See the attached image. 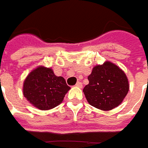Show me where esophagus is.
<instances>
[{"label":"esophagus","instance_id":"34e87169","mask_svg":"<svg viewBox=\"0 0 148 148\" xmlns=\"http://www.w3.org/2000/svg\"><path fill=\"white\" fill-rule=\"evenodd\" d=\"M76 86L78 88H82V83L80 82V81H78V82L76 84Z\"/></svg>","mask_w":148,"mask_h":148}]
</instances>
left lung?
<instances>
[{"label": "left lung", "instance_id": "left-lung-1", "mask_svg": "<svg viewBox=\"0 0 148 148\" xmlns=\"http://www.w3.org/2000/svg\"><path fill=\"white\" fill-rule=\"evenodd\" d=\"M88 80L89 83L83 89L84 96L92 106L101 110L119 106L129 91L125 72L109 61L92 68Z\"/></svg>", "mask_w": 148, "mask_h": 148}]
</instances>
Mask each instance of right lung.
Listing matches in <instances>:
<instances>
[{
    "instance_id": "right-lung-1",
    "label": "right lung",
    "mask_w": 148,
    "mask_h": 148,
    "mask_svg": "<svg viewBox=\"0 0 148 148\" xmlns=\"http://www.w3.org/2000/svg\"><path fill=\"white\" fill-rule=\"evenodd\" d=\"M69 89L64 77L56 76L51 68L39 66L25 78L23 95L34 107L48 110L63 101Z\"/></svg>"
}]
</instances>
